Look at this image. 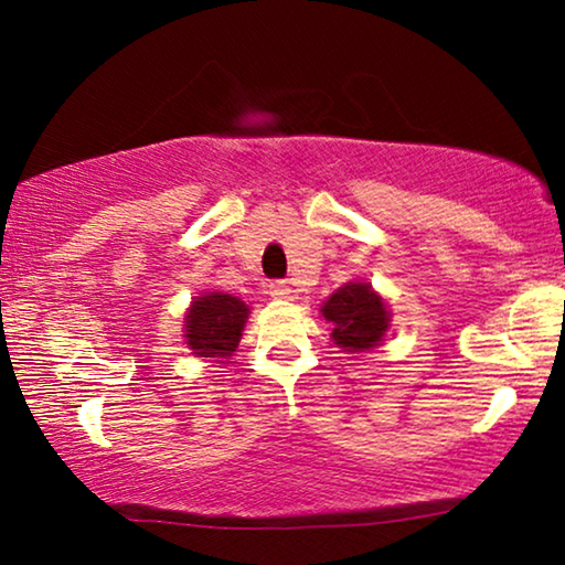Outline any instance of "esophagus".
Segmentation results:
<instances>
[{
	"instance_id": "34e87169",
	"label": "esophagus",
	"mask_w": 565,
	"mask_h": 565,
	"mask_svg": "<svg viewBox=\"0 0 565 565\" xmlns=\"http://www.w3.org/2000/svg\"><path fill=\"white\" fill-rule=\"evenodd\" d=\"M290 285L285 282V280H273L269 282V296L273 298H280V300H285V298H290Z\"/></svg>"
}]
</instances>
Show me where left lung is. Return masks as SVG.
Returning a JSON list of instances; mask_svg holds the SVG:
<instances>
[{
	"label": "left lung",
	"mask_w": 565,
	"mask_h": 565,
	"mask_svg": "<svg viewBox=\"0 0 565 565\" xmlns=\"http://www.w3.org/2000/svg\"><path fill=\"white\" fill-rule=\"evenodd\" d=\"M321 313L331 323L334 342L352 352L375 347L388 329L385 303L365 282H347L323 303Z\"/></svg>",
	"instance_id": "left-lung-1"
}]
</instances>
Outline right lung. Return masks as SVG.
Returning a JSON list of instances; mask_svg holds the SVG:
<instances>
[{
	"label": "right lung",
	"instance_id": "add662e5",
	"mask_svg": "<svg viewBox=\"0 0 565 565\" xmlns=\"http://www.w3.org/2000/svg\"><path fill=\"white\" fill-rule=\"evenodd\" d=\"M249 308L226 292H207L192 300L188 319V344L198 358H228L236 352Z\"/></svg>",
	"mask_w": 565,
	"mask_h": 565
}]
</instances>
